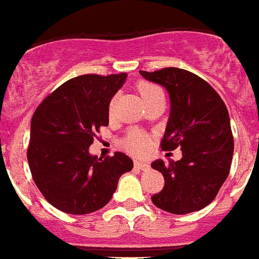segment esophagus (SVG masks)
<instances>
[{
    "mask_svg": "<svg viewBox=\"0 0 259 259\" xmlns=\"http://www.w3.org/2000/svg\"><path fill=\"white\" fill-rule=\"evenodd\" d=\"M134 165H136L137 169H140V170H148L150 166H149L148 162H144V161H136L134 162Z\"/></svg>",
    "mask_w": 259,
    "mask_h": 259,
    "instance_id": "obj_1",
    "label": "esophagus"
}]
</instances>
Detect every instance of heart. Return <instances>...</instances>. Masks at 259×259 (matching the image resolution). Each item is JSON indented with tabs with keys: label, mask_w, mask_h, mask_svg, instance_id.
<instances>
[{
	"label": "heart",
	"mask_w": 259,
	"mask_h": 259,
	"mask_svg": "<svg viewBox=\"0 0 259 259\" xmlns=\"http://www.w3.org/2000/svg\"><path fill=\"white\" fill-rule=\"evenodd\" d=\"M138 92H140L142 101L145 102V101H148L151 97H154L155 94L161 93L162 90H161V88H158L157 85H153L150 82H141L140 85H138ZM111 108H113V104L110 106V109ZM125 146L133 154H145L149 148L148 137L141 133V132H138V130H130L125 138Z\"/></svg>",
	"instance_id": "obj_1"
}]
</instances>
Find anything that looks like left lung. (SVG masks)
I'll return each mask as SVG.
<instances>
[{"label":"left lung","instance_id":"obj_1","mask_svg":"<svg viewBox=\"0 0 259 259\" xmlns=\"http://www.w3.org/2000/svg\"><path fill=\"white\" fill-rule=\"evenodd\" d=\"M140 74L169 93L170 115L161 148L182 150L177 162L151 163L165 178V186L151 201L171 214L198 211L215 198L232 166L234 140L226 105L205 79L184 69Z\"/></svg>","mask_w":259,"mask_h":259}]
</instances>
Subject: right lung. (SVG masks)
<instances>
[{"label": "right lung", "instance_id": "1", "mask_svg": "<svg viewBox=\"0 0 259 259\" xmlns=\"http://www.w3.org/2000/svg\"><path fill=\"white\" fill-rule=\"evenodd\" d=\"M126 77L79 75L35 109L27 162L42 195L64 213L82 215L104 207L119 177L133 169V161L121 151L105 158L89 153L97 132L109 125V105Z\"/></svg>", "mask_w": 259, "mask_h": 259}]
</instances>
